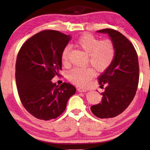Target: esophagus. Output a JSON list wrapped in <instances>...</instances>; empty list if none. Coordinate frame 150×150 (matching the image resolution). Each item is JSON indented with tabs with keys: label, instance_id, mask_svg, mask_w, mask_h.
<instances>
[{
	"label": "esophagus",
	"instance_id": "obj_1",
	"mask_svg": "<svg viewBox=\"0 0 150 150\" xmlns=\"http://www.w3.org/2000/svg\"><path fill=\"white\" fill-rule=\"evenodd\" d=\"M77 91L79 92H86L87 90L85 89H83V88H81V87H79L77 89Z\"/></svg>",
	"mask_w": 150,
	"mask_h": 150
}]
</instances>
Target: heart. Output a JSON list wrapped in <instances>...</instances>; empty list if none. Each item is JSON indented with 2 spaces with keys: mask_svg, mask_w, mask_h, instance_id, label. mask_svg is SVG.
<instances>
[{
  "mask_svg": "<svg viewBox=\"0 0 150 150\" xmlns=\"http://www.w3.org/2000/svg\"><path fill=\"white\" fill-rule=\"evenodd\" d=\"M77 45L88 54V64L93 67L98 72H103L111 65L116 54V47L112 40H101L90 34H85L78 38ZM70 47L66 46L61 53V62L68 63ZM95 71L92 67L74 68L69 72L68 79L78 86L85 87L94 77Z\"/></svg>",
  "mask_w": 150,
  "mask_h": 150,
  "instance_id": "1",
  "label": "heart"
}]
</instances>
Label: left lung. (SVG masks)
I'll return each instance as SVG.
<instances>
[{
  "label": "left lung",
  "mask_w": 150,
  "mask_h": 150,
  "mask_svg": "<svg viewBox=\"0 0 150 150\" xmlns=\"http://www.w3.org/2000/svg\"><path fill=\"white\" fill-rule=\"evenodd\" d=\"M97 32L108 33L116 47L113 63L99 76L100 87L106 85L101 103L91 107L96 117L112 118L123 112L134 99L139 83V63L137 52L124 35L111 28Z\"/></svg>",
  "instance_id": "1"
}]
</instances>
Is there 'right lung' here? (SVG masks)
I'll use <instances>...</instances> for the list:
<instances>
[{
  "mask_svg": "<svg viewBox=\"0 0 150 150\" xmlns=\"http://www.w3.org/2000/svg\"><path fill=\"white\" fill-rule=\"evenodd\" d=\"M70 39L58 30H45L24 42L18 53L15 79L18 96L26 110L39 120L59 117L76 92L69 83L59 86L51 81L62 69L61 53Z\"/></svg>",
  "mask_w": 150,
  "mask_h": 150,
  "instance_id": "1",
  "label": "right lung"
}]
</instances>
